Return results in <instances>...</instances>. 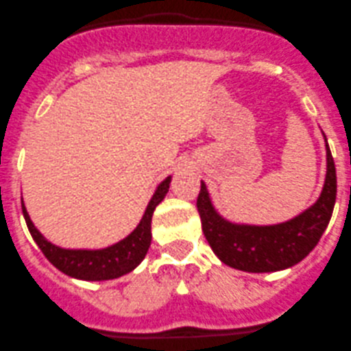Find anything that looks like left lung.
I'll list each match as a JSON object with an SVG mask.
<instances>
[{"label":"left lung","instance_id":"8db88e82","mask_svg":"<svg viewBox=\"0 0 351 351\" xmlns=\"http://www.w3.org/2000/svg\"><path fill=\"white\" fill-rule=\"evenodd\" d=\"M326 141V179L313 205L286 222L256 226L231 222L213 206L202 181L196 206L206 241L219 260L243 272H278L302 262L319 243L336 203V167Z\"/></svg>","mask_w":351,"mask_h":351}]
</instances>
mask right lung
<instances>
[{
    "label": "right lung",
    "mask_w": 351,
    "mask_h": 351,
    "mask_svg": "<svg viewBox=\"0 0 351 351\" xmlns=\"http://www.w3.org/2000/svg\"><path fill=\"white\" fill-rule=\"evenodd\" d=\"M170 179L172 176L163 179L156 186L141 220L136 226L134 231L128 234L120 241L105 248H62L55 243L48 241L41 234L34 222L29 217L27 208L22 202L23 219L27 222L29 232L36 245L41 248L46 258L53 263L58 270L81 281H110V279L122 278L125 274L132 272L148 253L152 245V217L158 203L165 198L169 193Z\"/></svg>",
    "instance_id": "obj_1"
}]
</instances>
